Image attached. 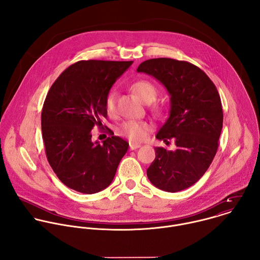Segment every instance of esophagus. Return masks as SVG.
<instances>
[{
    "label": "esophagus",
    "mask_w": 260,
    "mask_h": 260,
    "mask_svg": "<svg viewBox=\"0 0 260 260\" xmlns=\"http://www.w3.org/2000/svg\"><path fill=\"white\" fill-rule=\"evenodd\" d=\"M141 145L138 144V143H134V142H131L129 143V149L131 150H135V149H138V148H140Z\"/></svg>",
    "instance_id": "obj_1"
}]
</instances>
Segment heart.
<instances>
[{"instance_id":"b5f03b06","label":"heart","mask_w":260,"mask_h":260,"mask_svg":"<svg viewBox=\"0 0 260 260\" xmlns=\"http://www.w3.org/2000/svg\"><path fill=\"white\" fill-rule=\"evenodd\" d=\"M132 90L135 94L144 103L150 104L155 101L157 96L156 87L149 81L147 80H139L136 81L132 85ZM116 92L114 90L110 91L105 101L106 111L109 115H113L116 111ZM151 129V125L146 121H137V120H126L122 122L117 127V133L133 142L143 141L149 131Z\"/></svg>"}]
</instances>
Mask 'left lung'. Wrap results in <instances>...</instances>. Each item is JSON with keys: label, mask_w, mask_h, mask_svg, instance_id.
<instances>
[{"label": "left lung", "mask_w": 260, "mask_h": 260, "mask_svg": "<svg viewBox=\"0 0 260 260\" xmlns=\"http://www.w3.org/2000/svg\"><path fill=\"white\" fill-rule=\"evenodd\" d=\"M157 79L171 99L170 115L156 139L174 140L176 150L155 148L147 176L155 187L177 192L190 187L209 169L218 149L223 111L215 84L199 67L160 57L143 61L137 69Z\"/></svg>", "instance_id": "left-lung-1"}]
</instances>
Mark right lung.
Wrapping results in <instances>:
<instances>
[{"label":"right lung","mask_w":260,"mask_h":260,"mask_svg":"<svg viewBox=\"0 0 260 260\" xmlns=\"http://www.w3.org/2000/svg\"><path fill=\"white\" fill-rule=\"evenodd\" d=\"M134 61L79 60L51 85L41 114L47 160L71 189L96 193L112 183L128 149L123 139L109 137L101 145L91 129L107 117L106 96Z\"/></svg>","instance_id":"add662e5"}]
</instances>
